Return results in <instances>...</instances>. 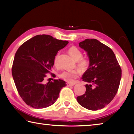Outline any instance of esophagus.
Returning a JSON list of instances; mask_svg holds the SVG:
<instances>
[{
    "instance_id": "esophagus-1",
    "label": "esophagus",
    "mask_w": 134,
    "mask_h": 134,
    "mask_svg": "<svg viewBox=\"0 0 134 134\" xmlns=\"http://www.w3.org/2000/svg\"><path fill=\"white\" fill-rule=\"evenodd\" d=\"M75 85V83H67V86L68 87H70V86H72Z\"/></svg>"
}]
</instances>
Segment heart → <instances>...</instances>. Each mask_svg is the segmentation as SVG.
I'll return each instance as SVG.
<instances>
[{
  "instance_id": "obj_1",
  "label": "heart",
  "mask_w": 134,
  "mask_h": 134,
  "mask_svg": "<svg viewBox=\"0 0 134 134\" xmlns=\"http://www.w3.org/2000/svg\"><path fill=\"white\" fill-rule=\"evenodd\" d=\"M70 55L75 61H77L78 67L81 70H86L89 66V62L87 59L81 58L82 57V53L80 50L76 48V47H70L69 49ZM54 64L55 66H58V54L56 55L54 59ZM80 74V71L79 70H63L60 72L58 74V76L61 79L68 82H72L74 79L77 77Z\"/></svg>"
}]
</instances>
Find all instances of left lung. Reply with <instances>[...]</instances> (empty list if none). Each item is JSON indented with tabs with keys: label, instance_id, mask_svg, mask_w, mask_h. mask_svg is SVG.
Listing matches in <instances>:
<instances>
[{
	"label": "left lung",
	"instance_id": "obj_1",
	"mask_svg": "<svg viewBox=\"0 0 134 134\" xmlns=\"http://www.w3.org/2000/svg\"><path fill=\"white\" fill-rule=\"evenodd\" d=\"M79 45L87 53L89 65L81 78L87 83L86 92L77 97V100L89 110L101 109L116 94L121 79V69L112 49L97 40L86 39Z\"/></svg>",
	"mask_w": 134,
	"mask_h": 134
}]
</instances>
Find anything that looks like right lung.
Wrapping results in <instances>:
<instances>
[{
  "label": "right lung",
  "instance_id": "1",
  "mask_svg": "<svg viewBox=\"0 0 134 134\" xmlns=\"http://www.w3.org/2000/svg\"><path fill=\"white\" fill-rule=\"evenodd\" d=\"M69 42L48 35H38L24 42L16 51L12 74L20 96L26 105L45 108L55 102L65 81L58 79L44 83L51 71L54 59Z\"/></svg>",
  "mask_w": 134,
  "mask_h": 134
}]
</instances>
